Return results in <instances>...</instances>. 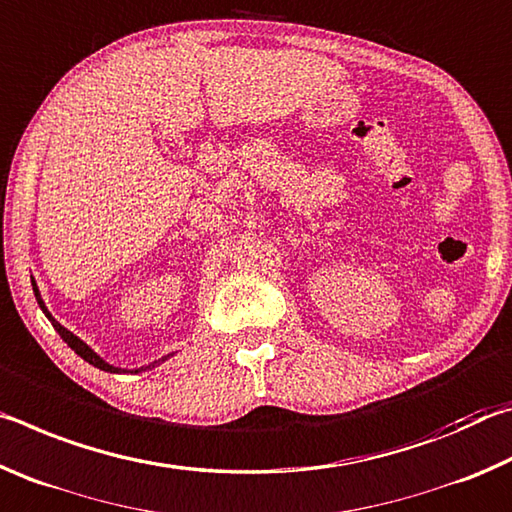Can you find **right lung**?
Wrapping results in <instances>:
<instances>
[{
	"mask_svg": "<svg viewBox=\"0 0 512 512\" xmlns=\"http://www.w3.org/2000/svg\"><path fill=\"white\" fill-rule=\"evenodd\" d=\"M33 293H36V298H38V305H40V309L45 311V316L51 320V325H54V329L56 332L60 334V339H63L69 348H72L76 354H79L81 359H85L88 363H92L94 368H99V370H106V372H119V368H112V366H108L106 361H103L101 357H97V354H94L88 345H85L79 336H74L72 332H67V329L58 323V320L49 314L47 311V307H45V302H42V298H40V291H38V287H36V282H33Z\"/></svg>",
	"mask_w": 512,
	"mask_h": 512,
	"instance_id": "add662e5",
	"label": "right lung"
}]
</instances>
